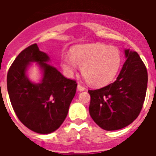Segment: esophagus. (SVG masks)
<instances>
[{
	"instance_id": "1",
	"label": "esophagus",
	"mask_w": 156,
	"mask_h": 156,
	"mask_svg": "<svg viewBox=\"0 0 156 156\" xmlns=\"http://www.w3.org/2000/svg\"><path fill=\"white\" fill-rule=\"evenodd\" d=\"M78 90H79V91H83V90H85V87H83V86H82L81 84H78Z\"/></svg>"
}]
</instances>
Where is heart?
Here are the masks:
<instances>
[{
    "instance_id": "obj_1",
    "label": "heart",
    "mask_w": 156,
    "mask_h": 156,
    "mask_svg": "<svg viewBox=\"0 0 156 156\" xmlns=\"http://www.w3.org/2000/svg\"><path fill=\"white\" fill-rule=\"evenodd\" d=\"M121 65V54L116 47L103 44L78 45L71 50V56L61 59V66L72 76L78 66L87 82L93 87H103L113 80Z\"/></svg>"
}]
</instances>
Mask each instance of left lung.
Returning a JSON list of instances; mask_svg holds the SVG:
<instances>
[{
    "instance_id": "1",
    "label": "left lung",
    "mask_w": 156,
    "mask_h": 156,
    "mask_svg": "<svg viewBox=\"0 0 156 156\" xmlns=\"http://www.w3.org/2000/svg\"><path fill=\"white\" fill-rule=\"evenodd\" d=\"M126 61L114 83L89 90V112L93 121L105 130L126 127L140 113L147 87V70L134 51L125 50Z\"/></svg>"
}]
</instances>
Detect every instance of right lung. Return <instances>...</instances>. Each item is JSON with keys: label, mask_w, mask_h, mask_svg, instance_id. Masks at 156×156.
<instances>
[{"label": "right lung", "mask_w": 156, "mask_h": 156, "mask_svg": "<svg viewBox=\"0 0 156 156\" xmlns=\"http://www.w3.org/2000/svg\"><path fill=\"white\" fill-rule=\"evenodd\" d=\"M49 61L34 44L19 53L7 74L9 96L18 118L30 130L42 134L61 126L77 89L76 81L65 78L47 63ZM31 62H36L42 71L39 83H32L26 75Z\"/></svg>", "instance_id": "obj_1"}]
</instances>
